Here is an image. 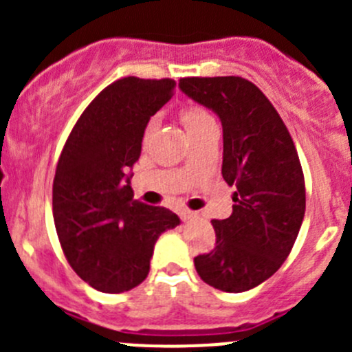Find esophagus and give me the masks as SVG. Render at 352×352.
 Returning a JSON list of instances; mask_svg holds the SVG:
<instances>
[{
	"instance_id": "1",
	"label": "esophagus",
	"mask_w": 352,
	"mask_h": 352,
	"mask_svg": "<svg viewBox=\"0 0 352 352\" xmlns=\"http://www.w3.org/2000/svg\"><path fill=\"white\" fill-rule=\"evenodd\" d=\"M196 216H197V212L190 211V209H182V211H180V218H182L184 221H187V219H194Z\"/></svg>"
}]
</instances>
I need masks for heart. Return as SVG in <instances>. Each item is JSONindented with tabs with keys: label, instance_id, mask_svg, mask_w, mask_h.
<instances>
[{
	"label": "heart",
	"instance_id": "heart-1",
	"mask_svg": "<svg viewBox=\"0 0 352 352\" xmlns=\"http://www.w3.org/2000/svg\"><path fill=\"white\" fill-rule=\"evenodd\" d=\"M180 116V120L184 122V126H186L187 133H194V131H197L199 127H202L204 124L211 122L212 117L209 116V112L206 110L204 107H201V105H196V104H189V105H184L182 109H180L179 112ZM156 126V119L155 117H151L150 120H148L146 124V129H144V136H150L151 133H153Z\"/></svg>",
	"mask_w": 352,
	"mask_h": 352
}]
</instances>
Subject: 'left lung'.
I'll list each match as a JSON object with an SVG mask.
<instances>
[{
	"label": "left lung",
	"mask_w": 352,
	"mask_h": 352,
	"mask_svg": "<svg viewBox=\"0 0 352 352\" xmlns=\"http://www.w3.org/2000/svg\"><path fill=\"white\" fill-rule=\"evenodd\" d=\"M179 87L218 113L221 173L235 187L232 216L212 219L214 248L194 265L209 286L242 293L271 278L296 242L307 201L300 158L278 110L252 81L190 76Z\"/></svg>",
	"instance_id": "obj_1"
}]
</instances>
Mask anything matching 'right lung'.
I'll use <instances>...</instances> for the list:
<instances>
[{"label": "right lung", "mask_w": 352, "mask_h": 352, "mask_svg": "<svg viewBox=\"0 0 352 352\" xmlns=\"http://www.w3.org/2000/svg\"><path fill=\"white\" fill-rule=\"evenodd\" d=\"M175 81L126 76L83 110L67 136L52 184V216L73 271L102 293L146 279L158 236L180 223L162 206L133 199L131 166L144 129L172 98Z\"/></svg>", "instance_id": "1"}]
</instances>
